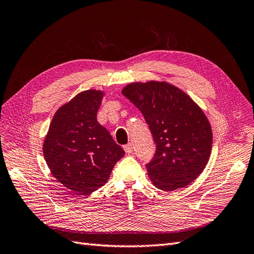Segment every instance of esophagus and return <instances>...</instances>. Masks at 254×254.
<instances>
[{
	"instance_id": "obj_1",
	"label": "esophagus",
	"mask_w": 254,
	"mask_h": 254,
	"mask_svg": "<svg viewBox=\"0 0 254 254\" xmlns=\"http://www.w3.org/2000/svg\"><path fill=\"white\" fill-rule=\"evenodd\" d=\"M123 149H125L127 154H131L132 152H133V144L132 143H127V144H126L125 147H123Z\"/></svg>"
}]
</instances>
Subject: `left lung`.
I'll return each instance as SVG.
<instances>
[{"instance_id": "8db88e82", "label": "left lung", "mask_w": 254, "mask_h": 254, "mask_svg": "<svg viewBox=\"0 0 254 254\" xmlns=\"http://www.w3.org/2000/svg\"><path fill=\"white\" fill-rule=\"evenodd\" d=\"M121 92L142 113L156 143L147 165L151 182L165 191L190 184L205 168L212 151V127L202 108L165 81L131 83Z\"/></svg>"}]
</instances>
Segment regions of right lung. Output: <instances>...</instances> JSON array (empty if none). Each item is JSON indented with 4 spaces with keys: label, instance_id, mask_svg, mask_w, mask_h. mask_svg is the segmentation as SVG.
I'll return each mask as SVG.
<instances>
[{
    "label": "right lung",
    "instance_id": "1",
    "mask_svg": "<svg viewBox=\"0 0 254 254\" xmlns=\"http://www.w3.org/2000/svg\"><path fill=\"white\" fill-rule=\"evenodd\" d=\"M104 96L102 90L88 89L62 105L42 144L51 173L75 194H88L102 187L125 155L97 120Z\"/></svg>",
    "mask_w": 254,
    "mask_h": 254
}]
</instances>
